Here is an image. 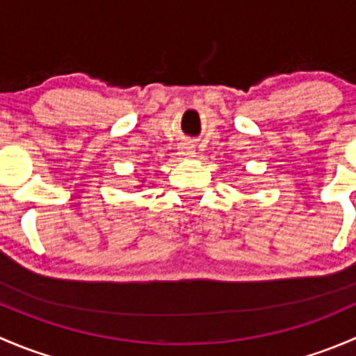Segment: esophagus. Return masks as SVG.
I'll list each match as a JSON object with an SVG mask.
<instances>
[{
  "label": "esophagus",
  "mask_w": 356,
  "mask_h": 356,
  "mask_svg": "<svg viewBox=\"0 0 356 356\" xmlns=\"http://www.w3.org/2000/svg\"><path fill=\"white\" fill-rule=\"evenodd\" d=\"M181 155L182 156H186V158H191V156H195V146H191V145H184L181 148Z\"/></svg>",
  "instance_id": "34e87169"
}]
</instances>
